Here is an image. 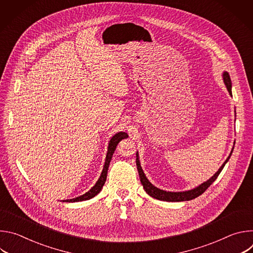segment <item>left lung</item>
Returning <instances> with one entry per match:
<instances>
[{
  "mask_svg": "<svg viewBox=\"0 0 253 253\" xmlns=\"http://www.w3.org/2000/svg\"><path fill=\"white\" fill-rule=\"evenodd\" d=\"M222 78H223V82L227 88V91L229 93V95L232 97V92H231V88H232V85H231V80H230V76L228 74V72L224 71L223 74H222ZM234 148V147H233ZM233 148L229 154V156L227 157V159L224 161V163L221 165V167L218 169V171L216 172L212 177H210L207 181L201 183L199 186L193 188V189H190V190H187V191H179V192H172V191H165V190H162V189H159L157 188L156 186H154L149 180L147 179L146 175L144 174L143 172V169L141 167V164H140V160H139V154H138V151L136 152V165H137V169H138V173H139V177H140V181H141V184L143 185V188L144 190L146 191V193L148 195H150L151 197L155 198V199H158V200H162V201H168V202H180V201H188V200H192L196 197H198L199 195H201L214 181L216 180V178L218 177V175L220 174V172L222 171L223 167L225 166V164L228 162L231 154H232V151H233Z\"/></svg>",
  "mask_w": 253,
  "mask_h": 253,
  "instance_id": "obj_1",
  "label": "left lung"
}]
</instances>
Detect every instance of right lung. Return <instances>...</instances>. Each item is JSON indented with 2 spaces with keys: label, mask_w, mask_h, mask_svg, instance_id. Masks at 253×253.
<instances>
[{
  "label": "right lung",
  "mask_w": 253,
  "mask_h": 253,
  "mask_svg": "<svg viewBox=\"0 0 253 253\" xmlns=\"http://www.w3.org/2000/svg\"><path fill=\"white\" fill-rule=\"evenodd\" d=\"M128 134L125 132H118L116 133L109 141V145H108V151H107V155H106V159H105V164L102 170V173L99 177V179L97 180L96 184L85 194L78 196L76 198H72V199H67V200H63V202H79V201H84V200H89L91 198H93L94 196H96L103 188V185L105 184L106 181V178H107V172H108V168H109V164L110 161L112 159L113 153L118 145V143L124 139L127 138Z\"/></svg>",
  "instance_id": "add662e5"
}]
</instances>
